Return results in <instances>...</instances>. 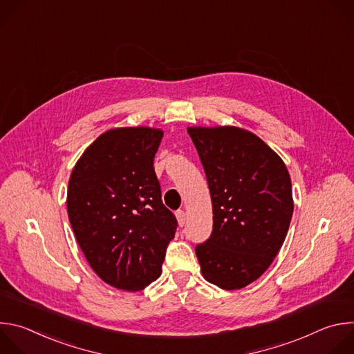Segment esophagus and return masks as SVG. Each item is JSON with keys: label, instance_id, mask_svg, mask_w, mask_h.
<instances>
[{"label": "esophagus", "instance_id": "1", "mask_svg": "<svg viewBox=\"0 0 354 354\" xmlns=\"http://www.w3.org/2000/svg\"><path fill=\"white\" fill-rule=\"evenodd\" d=\"M176 220H178V224H179L180 227L185 225V223H186V214H185L183 210H178V212H176Z\"/></svg>", "mask_w": 354, "mask_h": 354}]
</instances>
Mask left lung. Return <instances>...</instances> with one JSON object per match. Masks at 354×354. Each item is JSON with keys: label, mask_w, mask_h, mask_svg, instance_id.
<instances>
[{"label": "left lung", "mask_w": 354, "mask_h": 354, "mask_svg": "<svg viewBox=\"0 0 354 354\" xmlns=\"http://www.w3.org/2000/svg\"><path fill=\"white\" fill-rule=\"evenodd\" d=\"M213 205L210 238L196 246L205 279L239 290L259 279L286 239L294 203L281 158L248 130L187 127Z\"/></svg>", "instance_id": "8db88e82"}]
</instances>
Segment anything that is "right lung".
I'll return each instance as SVG.
<instances>
[{"mask_svg":"<svg viewBox=\"0 0 354 354\" xmlns=\"http://www.w3.org/2000/svg\"><path fill=\"white\" fill-rule=\"evenodd\" d=\"M162 136L149 127L108 130L70 176L67 212L77 242L93 272L119 290L138 291L161 276L178 227L154 171Z\"/></svg>","mask_w":354,"mask_h":354,"instance_id":"obj_1","label":"right lung"}]
</instances>
